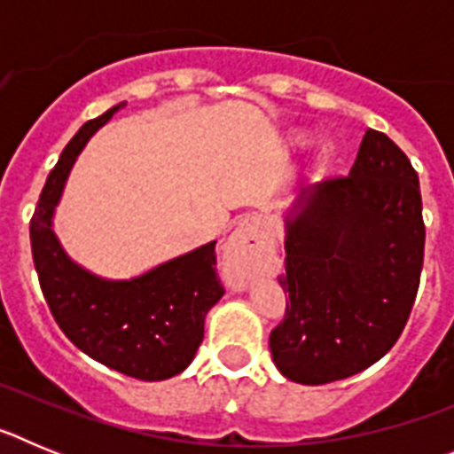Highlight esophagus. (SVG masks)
<instances>
[{"instance_id":"obj_1","label":"esophagus","mask_w":454,"mask_h":454,"mask_svg":"<svg viewBox=\"0 0 454 454\" xmlns=\"http://www.w3.org/2000/svg\"><path fill=\"white\" fill-rule=\"evenodd\" d=\"M262 243L263 231L254 223H243L227 240L224 259H227V268L236 277V282H246L247 277L254 272L256 263H259Z\"/></svg>"}]
</instances>
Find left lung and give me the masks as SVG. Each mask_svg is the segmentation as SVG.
I'll return each mask as SVG.
<instances>
[{"instance_id": "1", "label": "left lung", "mask_w": 454, "mask_h": 454, "mask_svg": "<svg viewBox=\"0 0 454 454\" xmlns=\"http://www.w3.org/2000/svg\"><path fill=\"white\" fill-rule=\"evenodd\" d=\"M286 227L288 298L270 332L272 362L300 384L366 371L395 346L419 293L425 223L414 166L368 129L350 175L302 192Z\"/></svg>"}]
</instances>
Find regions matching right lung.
<instances>
[{
  "label": "right lung",
  "mask_w": 454,
  "mask_h": 454,
  "mask_svg": "<svg viewBox=\"0 0 454 454\" xmlns=\"http://www.w3.org/2000/svg\"><path fill=\"white\" fill-rule=\"evenodd\" d=\"M122 106L88 120L51 168L31 218V252L43 295L63 334L95 362L159 382L192 362L204 339V316L223 298L215 240L129 282H106L74 266L51 231V214L72 163Z\"/></svg>",
  "instance_id": "right-lung-1"
}]
</instances>
